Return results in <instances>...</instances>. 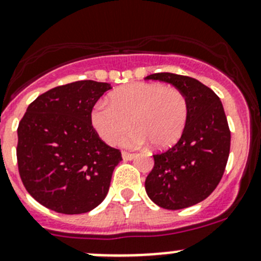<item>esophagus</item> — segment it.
Masks as SVG:
<instances>
[{"label": "esophagus", "mask_w": 261, "mask_h": 261, "mask_svg": "<svg viewBox=\"0 0 261 261\" xmlns=\"http://www.w3.org/2000/svg\"><path fill=\"white\" fill-rule=\"evenodd\" d=\"M121 155H122V159L126 160V162L135 159V156H136L135 154H131V152H126V151H122V154Z\"/></svg>", "instance_id": "esophagus-1"}]
</instances>
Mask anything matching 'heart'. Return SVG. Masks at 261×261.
<instances>
[{"label": "heart", "instance_id": "b5f03b06", "mask_svg": "<svg viewBox=\"0 0 261 261\" xmlns=\"http://www.w3.org/2000/svg\"><path fill=\"white\" fill-rule=\"evenodd\" d=\"M109 99L110 105H94L91 122L99 138L111 145L126 133L130 122L134 130L120 141L126 147L150 141L154 149H169L179 141L187 127L188 101L175 87L138 82L116 89Z\"/></svg>", "mask_w": 261, "mask_h": 261}]
</instances>
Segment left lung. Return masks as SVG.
<instances>
[{
    "label": "left lung",
    "mask_w": 261,
    "mask_h": 261,
    "mask_svg": "<svg viewBox=\"0 0 261 261\" xmlns=\"http://www.w3.org/2000/svg\"><path fill=\"white\" fill-rule=\"evenodd\" d=\"M145 80L173 84L187 97L189 117L174 146L152 155L154 168L145 180L149 198L165 210L194 206L216 189L230 154L231 133L217 94L194 78L155 73Z\"/></svg>",
    "instance_id": "obj_1"
}]
</instances>
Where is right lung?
Masks as SVG:
<instances>
[{"label": "right lung", "instance_id": "add662e5", "mask_svg": "<svg viewBox=\"0 0 261 261\" xmlns=\"http://www.w3.org/2000/svg\"><path fill=\"white\" fill-rule=\"evenodd\" d=\"M111 88L94 81L55 87L39 96L18 123L21 180L46 208L80 215L106 198L112 173L122 158L99 139L92 127L91 112Z\"/></svg>", "mask_w": 261, "mask_h": 261}]
</instances>
